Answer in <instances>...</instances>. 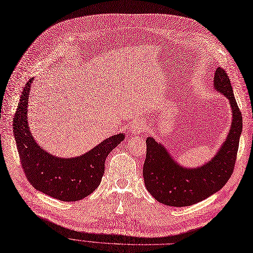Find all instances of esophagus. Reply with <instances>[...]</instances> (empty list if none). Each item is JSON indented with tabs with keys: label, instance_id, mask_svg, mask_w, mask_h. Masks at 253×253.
Instances as JSON below:
<instances>
[{
	"label": "esophagus",
	"instance_id": "esophagus-1",
	"mask_svg": "<svg viewBox=\"0 0 253 253\" xmlns=\"http://www.w3.org/2000/svg\"><path fill=\"white\" fill-rule=\"evenodd\" d=\"M130 131L131 133H139L145 131V124L142 121H135L130 127Z\"/></svg>",
	"mask_w": 253,
	"mask_h": 253
}]
</instances>
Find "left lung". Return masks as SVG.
Here are the masks:
<instances>
[{"mask_svg": "<svg viewBox=\"0 0 253 253\" xmlns=\"http://www.w3.org/2000/svg\"><path fill=\"white\" fill-rule=\"evenodd\" d=\"M213 85L229 100L232 124L226 141L212 160L197 169L177 165L164 146L148 137L143 176L146 188L161 203L170 207H189L221 190L235 170L243 119L225 70L218 68Z\"/></svg>", "mask_w": 253, "mask_h": 253, "instance_id": "1", "label": "left lung"}]
</instances>
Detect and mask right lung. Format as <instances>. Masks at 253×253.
Wrapping results in <instances>:
<instances>
[{"mask_svg": "<svg viewBox=\"0 0 253 253\" xmlns=\"http://www.w3.org/2000/svg\"><path fill=\"white\" fill-rule=\"evenodd\" d=\"M32 79L27 81L13 118V132L23 171L37 191L61 201H78L95 191L105 171L108 153L124 139L120 133L79 157L58 158L36 144L27 120Z\"/></svg>", "mask_w": 253, "mask_h": 253, "instance_id": "add662e5", "label": "right lung"}]
</instances>
